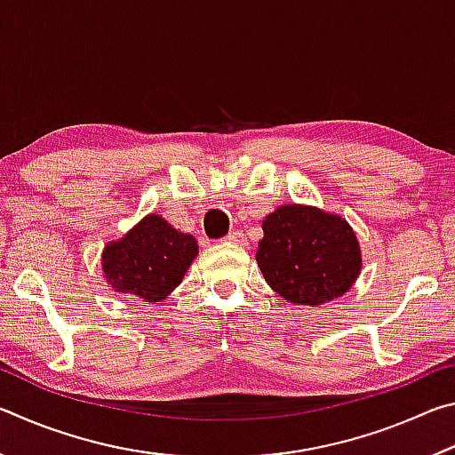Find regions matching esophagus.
<instances>
[{"mask_svg":"<svg viewBox=\"0 0 455 455\" xmlns=\"http://www.w3.org/2000/svg\"><path fill=\"white\" fill-rule=\"evenodd\" d=\"M225 241L227 243H233V244H238V246H244L246 244V236H244V233H241V230H233V233L227 235Z\"/></svg>","mask_w":455,"mask_h":455,"instance_id":"34e87169","label":"esophagus"}]
</instances>
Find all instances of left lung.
Wrapping results in <instances>:
<instances>
[{"mask_svg": "<svg viewBox=\"0 0 455 455\" xmlns=\"http://www.w3.org/2000/svg\"><path fill=\"white\" fill-rule=\"evenodd\" d=\"M257 263L276 295L309 307L345 295L363 267L359 238L341 214L295 203L265 217Z\"/></svg>", "mask_w": 455, "mask_h": 455, "instance_id": "left-lung-1", "label": "left lung"}]
</instances>
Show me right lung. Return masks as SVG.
<instances>
[{"label":"right lung","mask_w":455,"mask_h":455,"mask_svg":"<svg viewBox=\"0 0 455 455\" xmlns=\"http://www.w3.org/2000/svg\"><path fill=\"white\" fill-rule=\"evenodd\" d=\"M198 255L196 238L180 233L160 214L142 220L102 251L104 279L114 292L160 303L182 283Z\"/></svg>","instance_id":"right-lung-1"}]
</instances>
